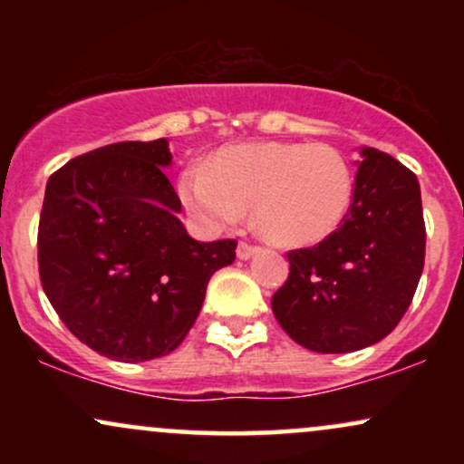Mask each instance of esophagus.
<instances>
[{"instance_id":"obj_1","label":"esophagus","mask_w":464,"mask_h":464,"mask_svg":"<svg viewBox=\"0 0 464 464\" xmlns=\"http://www.w3.org/2000/svg\"><path fill=\"white\" fill-rule=\"evenodd\" d=\"M255 253H257V246H253V244H248V242L237 244V257L239 259H250Z\"/></svg>"}]
</instances>
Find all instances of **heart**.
<instances>
[{
  "mask_svg": "<svg viewBox=\"0 0 464 464\" xmlns=\"http://www.w3.org/2000/svg\"><path fill=\"white\" fill-rule=\"evenodd\" d=\"M180 200L200 227L236 225L244 207L273 242L303 246L340 227L353 198L347 159L327 143L255 141L225 148L179 179Z\"/></svg>",
  "mask_w": 464,
  "mask_h": 464,
  "instance_id": "obj_1",
  "label": "heart"
}]
</instances>
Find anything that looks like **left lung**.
<instances>
[{"label": "left lung", "mask_w": 464, "mask_h": 464, "mask_svg": "<svg viewBox=\"0 0 464 464\" xmlns=\"http://www.w3.org/2000/svg\"><path fill=\"white\" fill-rule=\"evenodd\" d=\"M425 259V222L414 172L362 148L344 220L312 248L287 253L290 275L273 295L284 332L316 353L380 343L412 303Z\"/></svg>", "instance_id": "left-lung-1"}]
</instances>
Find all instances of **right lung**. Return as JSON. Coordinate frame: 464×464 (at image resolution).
Listing matches in <instances>:
<instances>
[{
  "instance_id": "right-lung-1",
  "label": "right lung",
  "mask_w": 464,
  "mask_h": 464,
  "mask_svg": "<svg viewBox=\"0 0 464 464\" xmlns=\"http://www.w3.org/2000/svg\"><path fill=\"white\" fill-rule=\"evenodd\" d=\"M168 140L120 141L56 169L39 220L47 299L80 343L120 362L172 353L236 239L196 242L163 168Z\"/></svg>"
}]
</instances>
